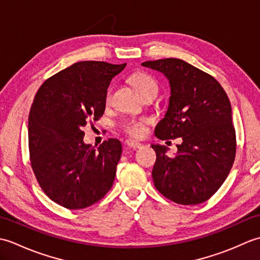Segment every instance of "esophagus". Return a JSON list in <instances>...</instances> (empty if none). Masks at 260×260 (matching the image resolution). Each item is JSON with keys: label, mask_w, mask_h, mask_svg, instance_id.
<instances>
[{"label": "esophagus", "mask_w": 260, "mask_h": 260, "mask_svg": "<svg viewBox=\"0 0 260 260\" xmlns=\"http://www.w3.org/2000/svg\"><path fill=\"white\" fill-rule=\"evenodd\" d=\"M125 144H126L127 147L134 148V150H136V148H141L143 146V144H141V143L136 142V141H132V140H127L125 142Z\"/></svg>", "instance_id": "1"}]
</instances>
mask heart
Returning <instances> with one entry per match:
<instances>
[{"label":"heart","instance_id":"obj_1","mask_svg":"<svg viewBox=\"0 0 260 260\" xmlns=\"http://www.w3.org/2000/svg\"><path fill=\"white\" fill-rule=\"evenodd\" d=\"M131 81L137 92L142 95L150 89H157L156 82L150 75L145 73H136L131 77ZM110 102V89H108L106 96H105V103L109 104ZM148 124L147 119H127L120 124V129L128 136L140 139L146 133V127Z\"/></svg>","mask_w":260,"mask_h":260}]
</instances>
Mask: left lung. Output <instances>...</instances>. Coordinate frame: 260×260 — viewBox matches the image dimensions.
I'll return each mask as SVG.
<instances>
[{
  "label": "left lung",
  "instance_id": "left-lung-1",
  "mask_svg": "<svg viewBox=\"0 0 260 260\" xmlns=\"http://www.w3.org/2000/svg\"><path fill=\"white\" fill-rule=\"evenodd\" d=\"M142 66L167 77L171 96L164 118L155 128L159 140L181 137L174 157L168 147L156 153L152 176L159 193L175 203L191 206L211 198L230 172L236 156L231 105L212 76L181 59L145 61Z\"/></svg>",
  "mask_w": 260,
  "mask_h": 260
}]
</instances>
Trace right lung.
<instances>
[{"label": "right lung", "instance_id": "1", "mask_svg": "<svg viewBox=\"0 0 260 260\" xmlns=\"http://www.w3.org/2000/svg\"><path fill=\"white\" fill-rule=\"evenodd\" d=\"M126 63L80 61L39 88L29 114V152L43 192L70 210L98 202L113 186L121 155L118 140L96 148L84 143V127L102 117L105 96Z\"/></svg>", "mask_w": 260, "mask_h": 260}]
</instances>
